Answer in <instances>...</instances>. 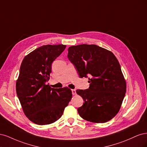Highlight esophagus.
<instances>
[{"mask_svg": "<svg viewBox=\"0 0 147 147\" xmlns=\"http://www.w3.org/2000/svg\"><path fill=\"white\" fill-rule=\"evenodd\" d=\"M71 92H72L73 95H76V92L75 90H72Z\"/></svg>", "mask_w": 147, "mask_h": 147, "instance_id": "obj_1", "label": "esophagus"}]
</instances>
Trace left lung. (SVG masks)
Here are the masks:
<instances>
[{
    "label": "left lung",
    "instance_id": "1",
    "mask_svg": "<svg viewBox=\"0 0 147 147\" xmlns=\"http://www.w3.org/2000/svg\"><path fill=\"white\" fill-rule=\"evenodd\" d=\"M68 58L80 78H88L90 87L77 90L84 99L78 109L83 119L93 123L111 120L119 111L126 91V84L119 62L112 52L95 45L72 46Z\"/></svg>",
    "mask_w": 147,
    "mask_h": 147
}]
</instances>
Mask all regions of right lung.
<instances>
[{"label": "right lung", "mask_w": 147, "mask_h": 147, "mask_svg": "<svg viewBox=\"0 0 147 147\" xmlns=\"http://www.w3.org/2000/svg\"><path fill=\"white\" fill-rule=\"evenodd\" d=\"M66 45H44L24 58L16 84L17 96L26 117L35 124L49 125L62 115L72 98L68 87L51 88L46 85L51 65Z\"/></svg>", "instance_id": "right-lung-1"}]
</instances>
